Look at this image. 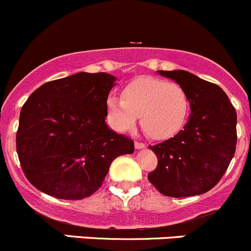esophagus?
<instances>
[{
  "label": "esophagus",
  "mask_w": 251,
  "mask_h": 251,
  "mask_svg": "<svg viewBox=\"0 0 251 251\" xmlns=\"http://www.w3.org/2000/svg\"><path fill=\"white\" fill-rule=\"evenodd\" d=\"M134 146H135L136 150H140V149L145 148V144H144V143H139V141H135V143H134Z\"/></svg>",
  "instance_id": "obj_1"
}]
</instances>
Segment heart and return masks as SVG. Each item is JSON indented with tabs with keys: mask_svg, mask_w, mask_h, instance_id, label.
Wrapping results in <instances>:
<instances>
[{
	"mask_svg": "<svg viewBox=\"0 0 251 251\" xmlns=\"http://www.w3.org/2000/svg\"><path fill=\"white\" fill-rule=\"evenodd\" d=\"M106 110L117 130H130L140 117L141 128L150 138L165 140L184 126L189 115V98L175 81L139 76L123 88L121 99H107Z\"/></svg>",
	"mask_w": 251,
	"mask_h": 251,
	"instance_id": "1",
	"label": "heart"
}]
</instances>
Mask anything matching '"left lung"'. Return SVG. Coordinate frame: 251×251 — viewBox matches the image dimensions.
Returning <instances> with one entry per match:
<instances>
[{"label": "left lung", "instance_id": "left-lung-1", "mask_svg": "<svg viewBox=\"0 0 251 251\" xmlns=\"http://www.w3.org/2000/svg\"><path fill=\"white\" fill-rule=\"evenodd\" d=\"M187 93L190 116L173 138L149 146L158 165L148 178L166 197L204 194L221 180L237 145V112L216 84L187 71H157Z\"/></svg>", "mask_w": 251, "mask_h": 251}]
</instances>
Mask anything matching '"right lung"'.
<instances>
[{"label":"right lung","instance_id":"right-lung-1","mask_svg":"<svg viewBox=\"0 0 251 251\" xmlns=\"http://www.w3.org/2000/svg\"><path fill=\"white\" fill-rule=\"evenodd\" d=\"M117 78L80 73L49 81L22 107L17 152L29 182L64 200L93 195L116 157L134 152L131 139L106 125V101Z\"/></svg>","mask_w":251,"mask_h":251}]
</instances>
